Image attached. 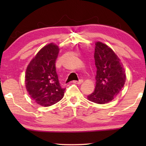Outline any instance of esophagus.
Segmentation results:
<instances>
[{"instance_id": "34e87169", "label": "esophagus", "mask_w": 146, "mask_h": 146, "mask_svg": "<svg viewBox=\"0 0 146 146\" xmlns=\"http://www.w3.org/2000/svg\"><path fill=\"white\" fill-rule=\"evenodd\" d=\"M73 83L77 84H81L82 83H83V80H80L79 81H73Z\"/></svg>"}]
</instances>
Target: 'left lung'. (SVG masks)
Returning <instances> with one entry per match:
<instances>
[{"mask_svg":"<svg viewBox=\"0 0 146 146\" xmlns=\"http://www.w3.org/2000/svg\"><path fill=\"white\" fill-rule=\"evenodd\" d=\"M95 45L96 86L87 98L92 102L104 104L112 101L121 90L126 75L120 59L110 47L100 41Z\"/></svg>","mask_w":146,"mask_h":146,"instance_id":"obj_1","label":"left lung"}]
</instances>
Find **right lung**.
Returning <instances> with one entry per match:
<instances>
[{"label":"right lung","instance_id":"right-lung-1","mask_svg":"<svg viewBox=\"0 0 146 146\" xmlns=\"http://www.w3.org/2000/svg\"><path fill=\"white\" fill-rule=\"evenodd\" d=\"M59 50L55 44H48L31 60L26 70V89L33 100L42 106L55 104L64 95L66 89L60 84L56 70Z\"/></svg>","mask_w":146,"mask_h":146}]
</instances>
